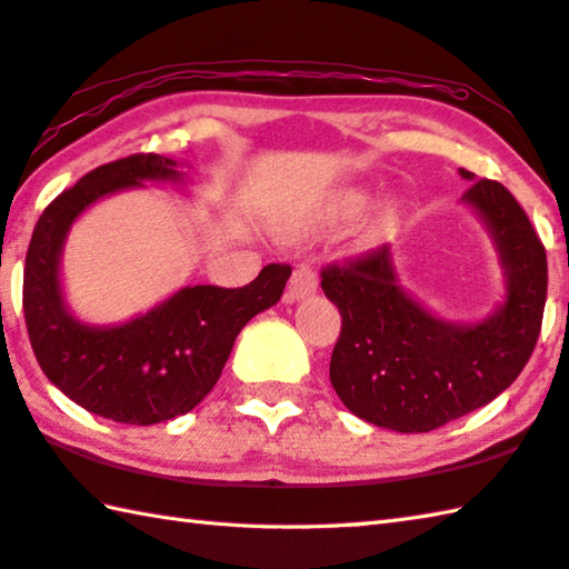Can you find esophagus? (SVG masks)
Returning a JSON list of instances; mask_svg holds the SVG:
<instances>
[{
    "label": "esophagus",
    "mask_w": 569,
    "mask_h": 569,
    "mask_svg": "<svg viewBox=\"0 0 569 569\" xmlns=\"http://www.w3.org/2000/svg\"><path fill=\"white\" fill-rule=\"evenodd\" d=\"M316 288H318V276L313 268L308 263L296 266L291 281H288V298H291V301H301V298L313 296Z\"/></svg>",
    "instance_id": "34e87169"
}]
</instances>
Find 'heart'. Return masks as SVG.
I'll list each match as a JSON object with an SVG mask.
<instances>
[{
	"label": "heart",
	"instance_id": "obj_1",
	"mask_svg": "<svg viewBox=\"0 0 569 569\" xmlns=\"http://www.w3.org/2000/svg\"><path fill=\"white\" fill-rule=\"evenodd\" d=\"M366 193H360V191H348V193H343V196H338V199L330 203V209H328V219H350V216H356L360 209H363L366 206ZM392 219V213H383L380 216V221H378V229H383V226L388 223Z\"/></svg>",
	"mask_w": 569,
	"mask_h": 569
}]
</instances>
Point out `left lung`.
<instances>
[{
  "mask_svg": "<svg viewBox=\"0 0 569 569\" xmlns=\"http://www.w3.org/2000/svg\"><path fill=\"white\" fill-rule=\"evenodd\" d=\"M462 201L488 226L505 301L480 323H450L402 291L388 246L330 263L320 288L338 306L330 383L353 416L398 432H430L498 398L528 363L542 328L547 256L502 183L475 179Z\"/></svg>",
  "mask_w": 569,
  "mask_h": 569,
  "instance_id": "8db88e82",
  "label": "left lung"
}]
</instances>
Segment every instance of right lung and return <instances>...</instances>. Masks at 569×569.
<instances>
[{
    "instance_id": "right-lung-1",
    "label": "right lung",
    "mask_w": 569,
    "mask_h": 569,
    "mask_svg": "<svg viewBox=\"0 0 569 569\" xmlns=\"http://www.w3.org/2000/svg\"><path fill=\"white\" fill-rule=\"evenodd\" d=\"M143 181H183V173L159 153L89 171L39 216L24 261L27 333L44 376L77 406L127 426H153L199 406L236 336L278 303L291 276V266L271 263L243 288L186 286L121 326L81 323L59 281L67 233L91 203Z\"/></svg>"
}]
</instances>
